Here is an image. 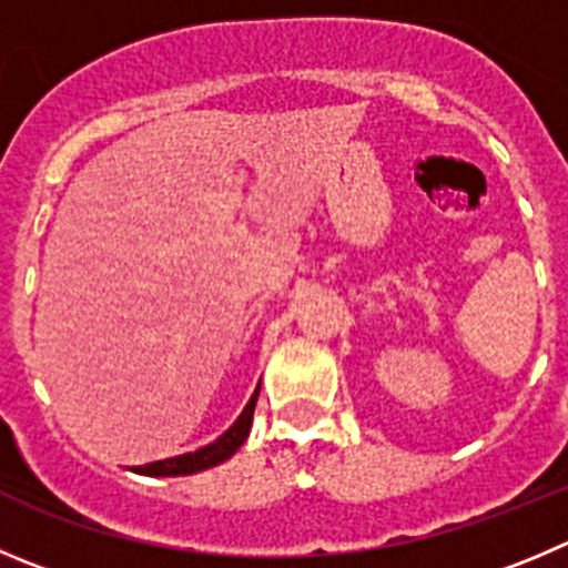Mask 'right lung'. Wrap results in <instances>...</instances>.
I'll use <instances>...</instances> for the list:
<instances>
[{
    "mask_svg": "<svg viewBox=\"0 0 568 568\" xmlns=\"http://www.w3.org/2000/svg\"><path fill=\"white\" fill-rule=\"evenodd\" d=\"M257 395H260V386L254 389V395L248 397L246 409L241 412L235 423L221 434L215 443L204 445L199 452H190V454H179V457L171 459H159V463H148L134 468L136 474H145V476H187V474H199V470L212 468V465H221L232 457V454L246 443L248 437V428H252V415H254V404H257Z\"/></svg>",
    "mask_w": 568,
    "mask_h": 568,
    "instance_id": "right-lung-1",
    "label": "right lung"
}]
</instances>
